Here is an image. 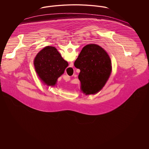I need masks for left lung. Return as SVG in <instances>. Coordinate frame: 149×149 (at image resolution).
Listing matches in <instances>:
<instances>
[{
	"instance_id": "obj_1",
	"label": "left lung",
	"mask_w": 149,
	"mask_h": 149,
	"mask_svg": "<svg viewBox=\"0 0 149 149\" xmlns=\"http://www.w3.org/2000/svg\"><path fill=\"white\" fill-rule=\"evenodd\" d=\"M74 66L80 70L78 78L81 83V91L86 95L100 91L106 84L112 70L109 55L95 44L87 45L83 48Z\"/></svg>"
}]
</instances>
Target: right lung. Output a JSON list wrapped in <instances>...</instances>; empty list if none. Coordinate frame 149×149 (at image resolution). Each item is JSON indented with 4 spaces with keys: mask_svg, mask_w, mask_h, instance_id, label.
Here are the masks:
<instances>
[{
    "mask_svg": "<svg viewBox=\"0 0 149 149\" xmlns=\"http://www.w3.org/2000/svg\"><path fill=\"white\" fill-rule=\"evenodd\" d=\"M34 66L38 77L49 86H55L57 79L68 66L56 49L46 46L40 51L34 60Z\"/></svg>",
    "mask_w": 149,
    "mask_h": 149,
    "instance_id": "1",
    "label": "right lung"
}]
</instances>
